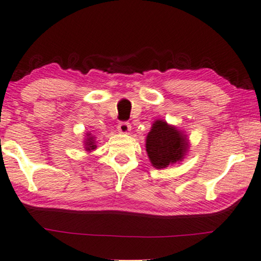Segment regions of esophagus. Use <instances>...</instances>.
<instances>
[{
  "label": "esophagus",
  "mask_w": 261,
  "mask_h": 261,
  "mask_svg": "<svg viewBox=\"0 0 261 261\" xmlns=\"http://www.w3.org/2000/svg\"><path fill=\"white\" fill-rule=\"evenodd\" d=\"M117 130H118V132H120V134L127 135V134H129V132H130V130H131L130 123H127V122H121L120 124H118V126H117Z\"/></svg>",
  "instance_id": "1"
}]
</instances>
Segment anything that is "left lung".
<instances>
[{
  "instance_id": "1",
  "label": "left lung",
  "mask_w": 261,
  "mask_h": 261,
  "mask_svg": "<svg viewBox=\"0 0 261 261\" xmlns=\"http://www.w3.org/2000/svg\"><path fill=\"white\" fill-rule=\"evenodd\" d=\"M189 148L190 141L184 131L165 120L154 121L146 137V152L154 168L163 169L182 162Z\"/></svg>"
}]
</instances>
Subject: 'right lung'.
Here are the masks:
<instances>
[{
	"mask_svg": "<svg viewBox=\"0 0 261 261\" xmlns=\"http://www.w3.org/2000/svg\"><path fill=\"white\" fill-rule=\"evenodd\" d=\"M86 138L84 139V148H85L86 152H92L94 151L96 148V141H95V137L93 136V134H91V132H87L86 134Z\"/></svg>",
	"mask_w": 261,
	"mask_h": 261,
	"instance_id": "add662e5",
	"label": "right lung"
}]
</instances>
